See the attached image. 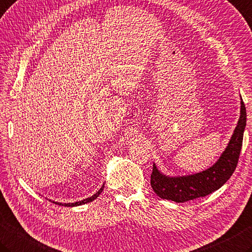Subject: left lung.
Segmentation results:
<instances>
[{"mask_svg":"<svg viewBox=\"0 0 252 252\" xmlns=\"http://www.w3.org/2000/svg\"><path fill=\"white\" fill-rule=\"evenodd\" d=\"M247 121L246 107L240 96V117L233 135L213 166L203 171L187 176H167L153 165L151 186L155 193L161 199L182 203L205 196L219 190L225 185L237 166L239 154L243 146L244 131Z\"/></svg>","mask_w":252,"mask_h":252,"instance_id":"8db88e82","label":"left lung"}]
</instances>
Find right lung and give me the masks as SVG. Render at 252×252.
<instances>
[{"label":"right lung","instance_id":"obj_1","mask_svg":"<svg viewBox=\"0 0 252 252\" xmlns=\"http://www.w3.org/2000/svg\"><path fill=\"white\" fill-rule=\"evenodd\" d=\"M103 188H105V186L102 185V187L101 188L98 190L95 194L94 195H92V196H90V198H87V199H84V200H82V201H77V202H74V203H61V202H54L53 201V203H57V204H59V205H64V206H70V208H72V206H78V205H83V204H86V203H90V202H92V201H94L95 199H97L98 196H99V194L101 193L102 192V190H103Z\"/></svg>","mask_w":252,"mask_h":252}]
</instances>
